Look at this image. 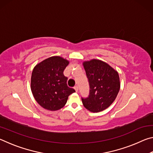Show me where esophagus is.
<instances>
[{
  "label": "esophagus",
  "mask_w": 153,
  "mask_h": 153,
  "mask_svg": "<svg viewBox=\"0 0 153 153\" xmlns=\"http://www.w3.org/2000/svg\"><path fill=\"white\" fill-rule=\"evenodd\" d=\"M74 89L75 90H76V92H77L78 91V86H76L74 87Z\"/></svg>",
  "instance_id": "1"
}]
</instances>
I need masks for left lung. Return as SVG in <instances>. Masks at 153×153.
<instances>
[{
	"label": "left lung",
	"mask_w": 153,
	"mask_h": 153,
	"mask_svg": "<svg viewBox=\"0 0 153 153\" xmlns=\"http://www.w3.org/2000/svg\"><path fill=\"white\" fill-rule=\"evenodd\" d=\"M90 85V94L82 98L84 107L90 112L104 111L115 100L120 88L118 72L105 62L92 59L83 62Z\"/></svg>",
	"instance_id": "8db88e82"
}]
</instances>
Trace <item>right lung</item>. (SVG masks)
Returning <instances> with one entry per match:
<instances>
[{
    "label": "right lung",
    "mask_w": 153,
    "mask_h": 153,
    "mask_svg": "<svg viewBox=\"0 0 153 153\" xmlns=\"http://www.w3.org/2000/svg\"><path fill=\"white\" fill-rule=\"evenodd\" d=\"M69 61L59 56H53L38 63L31 77V90L41 107L48 111H57L65 105L69 96L75 92L67 86L64 69Z\"/></svg>",
    "instance_id": "right-lung-1"
}]
</instances>
